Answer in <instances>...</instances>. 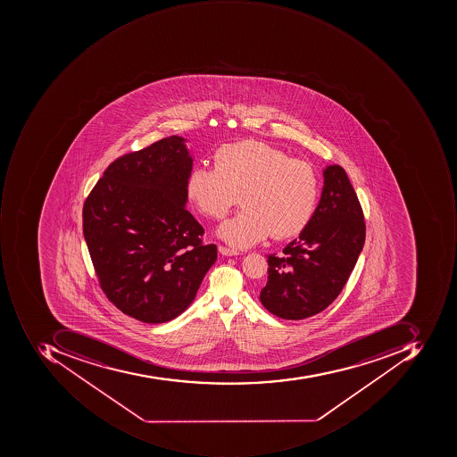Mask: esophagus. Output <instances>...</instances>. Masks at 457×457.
<instances>
[{"label":"esophagus","mask_w":457,"mask_h":457,"mask_svg":"<svg viewBox=\"0 0 457 457\" xmlns=\"http://www.w3.org/2000/svg\"><path fill=\"white\" fill-rule=\"evenodd\" d=\"M218 250L222 255H227V257H232V255H239L240 251L235 250V248L225 247V245H218Z\"/></svg>","instance_id":"1"}]
</instances>
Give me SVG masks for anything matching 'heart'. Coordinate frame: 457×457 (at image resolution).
<instances>
[{"mask_svg": "<svg viewBox=\"0 0 457 457\" xmlns=\"http://www.w3.org/2000/svg\"><path fill=\"white\" fill-rule=\"evenodd\" d=\"M214 168L196 164L187 192L196 209L212 220L243 209L218 233L236 247H248L271 236L284 240L303 232L316 214L320 179L309 162L289 158L281 149L257 140L220 146Z\"/></svg>", "mask_w": 457, "mask_h": 457, "instance_id": "b5f03b06", "label": "heart"}]
</instances>
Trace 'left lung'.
Wrapping results in <instances>:
<instances>
[{"label": "left lung", "mask_w": 457, "mask_h": 457, "mask_svg": "<svg viewBox=\"0 0 457 457\" xmlns=\"http://www.w3.org/2000/svg\"><path fill=\"white\" fill-rule=\"evenodd\" d=\"M324 179L311 224L280 255H268V281L260 299L280 319H306L328 308L364 247V212L346 171L332 164Z\"/></svg>", "instance_id": "obj_1"}]
</instances>
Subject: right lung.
I'll return each instance as SVG.
<instances>
[{
  "label": "right lung",
  "mask_w": 457,
  "mask_h": 457,
  "mask_svg": "<svg viewBox=\"0 0 457 457\" xmlns=\"http://www.w3.org/2000/svg\"><path fill=\"white\" fill-rule=\"evenodd\" d=\"M191 169L184 138L170 136L115 159L85 200L84 237L100 288L138 321L176 319L217 260L184 207Z\"/></svg>",
  "instance_id": "right-lung-1"
}]
</instances>
